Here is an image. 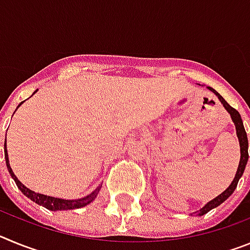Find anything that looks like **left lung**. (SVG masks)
I'll return each mask as SVG.
<instances>
[{
	"label": "left lung",
	"mask_w": 250,
	"mask_h": 250,
	"mask_svg": "<svg viewBox=\"0 0 250 250\" xmlns=\"http://www.w3.org/2000/svg\"><path fill=\"white\" fill-rule=\"evenodd\" d=\"M207 89L209 90V91L213 92L216 98H218V100L222 103V105L224 106V109L228 111L229 115H230L231 121H233L234 125H235V130H237V136H238V140H239V146H240V161H239V165H238L237 174H235V176H234L231 184L229 185V187L227 188V189H225L222 194H219V195L216 196V198H214L213 200L208 202L204 207L200 208L199 210L195 211V213H198V215L199 216L204 215V214H207L208 211H210L211 209H214V208L219 207L222 203H224L225 200L228 199L229 196L234 193V190H235V188H237V185H238V182H239V179L242 178L243 173H244V169H246V165H247V163H248V158H249V155H248V138H247V132H246V129H244V125H243L240 114L237 111V110L233 109V107H231V106L229 105V104L227 103V101H225L224 99H223L222 96H220V95L213 89V87H210V86H207Z\"/></svg>",
	"instance_id": "1"
}]
</instances>
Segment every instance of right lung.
I'll list each match as a JSON object with an SVG mask.
<instances>
[{
	"label": "right lung",
	"mask_w": 250,
	"mask_h": 250,
	"mask_svg": "<svg viewBox=\"0 0 250 250\" xmlns=\"http://www.w3.org/2000/svg\"><path fill=\"white\" fill-rule=\"evenodd\" d=\"M35 92H37V90ZM22 104H23V101L17 106V109H19ZM4 159H6V165H7L8 173L11 174V176H12V179L15 180L16 185L19 187L20 190H21V193L23 194V195L27 196V198H30V199L32 200V202L36 203V204L45 207L46 209H48V210H52V211L70 210V209H79V208L86 207V205H89L90 203L94 202V200L96 199V196H98L99 191H100L101 187H103V185H99V187L96 188L91 194L83 196V198H80V199H61V198H55V196H47V195H43V194L35 193L34 190H31V189H28L27 187H25V185L22 184L19 179H17V176L15 175L12 169H11L10 160H8L7 147H6V140H4Z\"/></svg>",
	"instance_id": "obj_1"
}]
</instances>
